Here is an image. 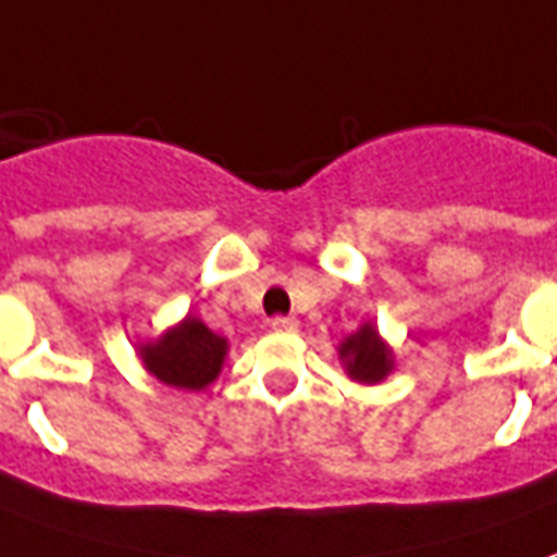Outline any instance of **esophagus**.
<instances>
[{"mask_svg":"<svg viewBox=\"0 0 557 557\" xmlns=\"http://www.w3.org/2000/svg\"><path fill=\"white\" fill-rule=\"evenodd\" d=\"M271 331L295 333L298 331V319H295V315H274V319H271Z\"/></svg>","mask_w":557,"mask_h":557,"instance_id":"obj_1","label":"esophagus"}]
</instances>
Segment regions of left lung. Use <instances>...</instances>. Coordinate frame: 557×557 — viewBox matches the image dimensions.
Listing matches in <instances>:
<instances>
[{
    "mask_svg": "<svg viewBox=\"0 0 557 557\" xmlns=\"http://www.w3.org/2000/svg\"><path fill=\"white\" fill-rule=\"evenodd\" d=\"M339 354L342 360H345V366H348V374H351L354 381L377 383L383 374L393 369V357H389L386 345L377 339V333H374V327H369V324L342 342Z\"/></svg>",
    "mask_w": 557,
    "mask_h": 557,
    "instance_id": "obj_1",
    "label": "left lung"
}]
</instances>
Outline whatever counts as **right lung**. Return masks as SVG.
Masks as SVG:
<instances>
[{
    "instance_id": "right-lung-1",
    "label": "right lung",
    "mask_w": 557,
    "mask_h": 557,
    "mask_svg": "<svg viewBox=\"0 0 557 557\" xmlns=\"http://www.w3.org/2000/svg\"><path fill=\"white\" fill-rule=\"evenodd\" d=\"M226 342L206 327L203 321L185 319L156 345L141 348L144 366L168 386L203 389L215 381L224 362Z\"/></svg>"
}]
</instances>
